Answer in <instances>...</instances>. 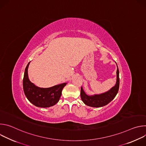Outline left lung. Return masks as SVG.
<instances>
[{"mask_svg": "<svg viewBox=\"0 0 146 146\" xmlns=\"http://www.w3.org/2000/svg\"><path fill=\"white\" fill-rule=\"evenodd\" d=\"M117 81L115 85L110 90L100 94H95L92 95H87L81 88V98L86 105L93 108H100L107 105L117 95L119 86V70L117 66Z\"/></svg>", "mask_w": 146, "mask_h": 146, "instance_id": "1", "label": "left lung"}]
</instances>
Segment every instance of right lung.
I'll return each mask as SVG.
<instances>
[{"mask_svg":"<svg viewBox=\"0 0 146 146\" xmlns=\"http://www.w3.org/2000/svg\"><path fill=\"white\" fill-rule=\"evenodd\" d=\"M27 65L23 78V89L28 100L38 108H49L59 102L62 91L67 83L56 85L50 88H40L36 86L29 79Z\"/></svg>","mask_w":146,"mask_h":146,"instance_id":"add662e5","label":"right lung"}]
</instances>
